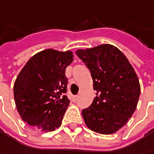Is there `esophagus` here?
Masks as SVG:
<instances>
[{
	"instance_id": "1",
	"label": "esophagus",
	"mask_w": 154,
	"mask_h": 154,
	"mask_svg": "<svg viewBox=\"0 0 154 154\" xmlns=\"http://www.w3.org/2000/svg\"><path fill=\"white\" fill-rule=\"evenodd\" d=\"M77 100H78V96H74V97H72V101H73V102H77Z\"/></svg>"
}]
</instances>
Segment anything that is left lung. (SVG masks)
I'll return each mask as SVG.
<instances>
[{
    "label": "left lung",
    "mask_w": 154,
    "mask_h": 154,
    "mask_svg": "<svg viewBox=\"0 0 154 154\" xmlns=\"http://www.w3.org/2000/svg\"><path fill=\"white\" fill-rule=\"evenodd\" d=\"M89 68L97 97L82 111L86 126L102 134L122 128L136 109L140 94L137 74L117 47L103 44L76 51Z\"/></svg>",
    "instance_id": "8db88e82"
}]
</instances>
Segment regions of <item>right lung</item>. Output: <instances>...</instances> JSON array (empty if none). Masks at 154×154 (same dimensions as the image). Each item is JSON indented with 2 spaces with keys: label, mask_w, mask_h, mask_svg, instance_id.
Returning a JSON list of instances; mask_svg holds the SVG:
<instances>
[{
  "label": "right lung",
  "mask_w": 154,
  "mask_h": 154,
  "mask_svg": "<svg viewBox=\"0 0 154 154\" xmlns=\"http://www.w3.org/2000/svg\"><path fill=\"white\" fill-rule=\"evenodd\" d=\"M72 61L70 51L46 49L26 62L14 85L17 111L25 122L44 132L60 127L70 104L65 69Z\"/></svg>",
  "instance_id": "add662e5"
}]
</instances>
